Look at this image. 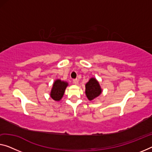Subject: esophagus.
I'll return each instance as SVG.
<instances>
[{
	"mask_svg": "<svg viewBox=\"0 0 152 152\" xmlns=\"http://www.w3.org/2000/svg\"><path fill=\"white\" fill-rule=\"evenodd\" d=\"M73 81V83L75 84H76V85H77V84L79 83V80L77 79H74Z\"/></svg>",
	"mask_w": 152,
	"mask_h": 152,
	"instance_id": "34e87169",
	"label": "esophagus"
}]
</instances>
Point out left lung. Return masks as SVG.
Returning a JSON list of instances; mask_svg holds the SVG:
<instances>
[{
    "label": "left lung",
    "mask_w": 152,
    "mask_h": 152,
    "mask_svg": "<svg viewBox=\"0 0 152 152\" xmlns=\"http://www.w3.org/2000/svg\"><path fill=\"white\" fill-rule=\"evenodd\" d=\"M102 90L96 79L91 78L89 81L86 84V94L88 99L92 100L101 94Z\"/></svg>",
    "instance_id": "left-lung-1"
}]
</instances>
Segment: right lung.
<instances>
[{
  "instance_id": "right-lung-1",
  "label": "right lung",
  "mask_w": 152,
  "mask_h": 152,
  "mask_svg": "<svg viewBox=\"0 0 152 152\" xmlns=\"http://www.w3.org/2000/svg\"><path fill=\"white\" fill-rule=\"evenodd\" d=\"M68 86V83L57 79L53 84V88L51 91L50 96L54 100L58 101L62 99L64 95L65 89Z\"/></svg>"
}]
</instances>
